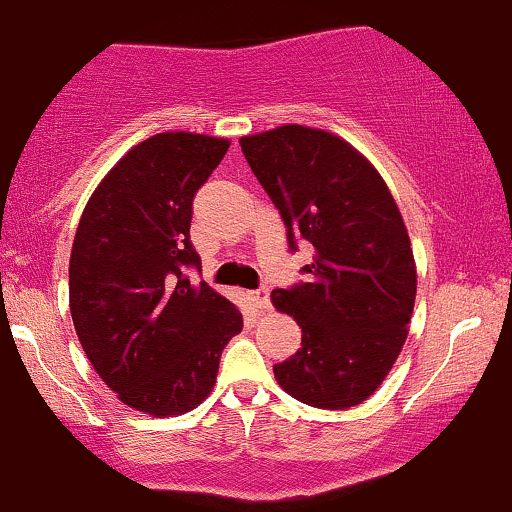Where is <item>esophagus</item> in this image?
I'll use <instances>...</instances> for the list:
<instances>
[{
  "instance_id": "obj_1",
  "label": "esophagus",
  "mask_w": 512,
  "mask_h": 512,
  "mask_svg": "<svg viewBox=\"0 0 512 512\" xmlns=\"http://www.w3.org/2000/svg\"><path fill=\"white\" fill-rule=\"evenodd\" d=\"M251 299H254L258 309H268V306H270V290L266 285H261L258 290L251 292Z\"/></svg>"
}]
</instances>
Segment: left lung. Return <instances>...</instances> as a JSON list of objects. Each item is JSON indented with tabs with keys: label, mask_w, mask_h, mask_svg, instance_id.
<instances>
[{
	"label": "left lung",
	"mask_w": 512,
	"mask_h": 512,
	"mask_svg": "<svg viewBox=\"0 0 512 512\" xmlns=\"http://www.w3.org/2000/svg\"><path fill=\"white\" fill-rule=\"evenodd\" d=\"M287 227L314 246L309 282L273 290L302 328V347L273 366L285 393L321 410L369 398L407 340L417 294L410 237L393 194L340 136L285 124L239 141Z\"/></svg>",
	"instance_id": "8db88e82"
}]
</instances>
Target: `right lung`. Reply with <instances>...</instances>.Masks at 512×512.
<instances>
[{
	"label": "right lung",
	"instance_id": "1",
	"mask_svg": "<svg viewBox=\"0 0 512 512\" xmlns=\"http://www.w3.org/2000/svg\"><path fill=\"white\" fill-rule=\"evenodd\" d=\"M230 141L155 134L107 172L90 196L69 261V306L83 352L124 405L153 417L208 398L220 354L244 326L206 282L191 244L194 196Z\"/></svg>",
	"mask_w": 512,
	"mask_h": 512
}]
</instances>
